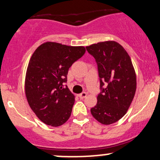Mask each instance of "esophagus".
Instances as JSON below:
<instances>
[{
    "instance_id": "esophagus-1",
    "label": "esophagus",
    "mask_w": 160,
    "mask_h": 160,
    "mask_svg": "<svg viewBox=\"0 0 160 160\" xmlns=\"http://www.w3.org/2000/svg\"><path fill=\"white\" fill-rule=\"evenodd\" d=\"M87 92H81L80 94H78V96H79V98H80V99H84V98L87 96Z\"/></svg>"
}]
</instances>
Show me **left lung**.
<instances>
[{
  "instance_id": "left-lung-1",
  "label": "left lung",
  "mask_w": 160,
  "mask_h": 160,
  "mask_svg": "<svg viewBox=\"0 0 160 160\" xmlns=\"http://www.w3.org/2000/svg\"><path fill=\"white\" fill-rule=\"evenodd\" d=\"M86 48L96 59L101 90L91 114L101 124H113L125 115L136 92V74L131 58L114 41L93 44Z\"/></svg>"
}]
</instances>
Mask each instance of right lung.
<instances>
[{
	"label": "right lung",
	"instance_id": "add662e5",
	"mask_svg": "<svg viewBox=\"0 0 160 160\" xmlns=\"http://www.w3.org/2000/svg\"><path fill=\"white\" fill-rule=\"evenodd\" d=\"M85 52L83 46L48 42L32 55L26 71V96L32 110L45 124L58 127L69 119L74 96L64 84L69 68Z\"/></svg>",
	"mask_w": 160,
	"mask_h": 160
}]
</instances>
